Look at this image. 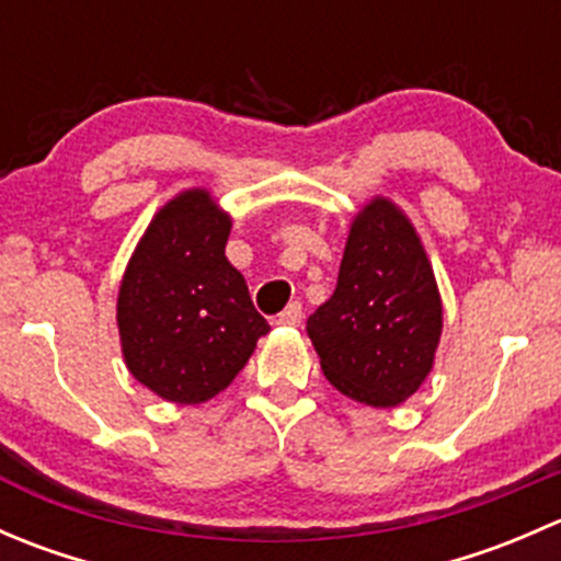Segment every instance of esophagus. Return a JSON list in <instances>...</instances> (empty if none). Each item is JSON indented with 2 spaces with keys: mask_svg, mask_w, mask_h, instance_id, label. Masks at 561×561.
Segmentation results:
<instances>
[{
  "mask_svg": "<svg viewBox=\"0 0 561 561\" xmlns=\"http://www.w3.org/2000/svg\"><path fill=\"white\" fill-rule=\"evenodd\" d=\"M301 320H304V312H301V304H290V307L285 309V312L282 314H276V325H290V328H296V325H301Z\"/></svg>",
  "mask_w": 561,
  "mask_h": 561,
  "instance_id": "1",
  "label": "esophagus"
}]
</instances>
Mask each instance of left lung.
I'll use <instances>...</instances> for the list:
<instances>
[{"mask_svg": "<svg viewBox=\"0 0 561 561\" xmlns=\"http://www.w3.org/2000/svg\"><path fill=\"white\" fill-rule=\"evenodd\" d=\"M307 331L322 375L358 404L399 407L432 375L443 298L415 225L390 197L353 217L336 290Z\"/></svg>", "mask_w": 561, "mask_h": 561, "instance_id": "1", "label": "left lung"}]
</instances>
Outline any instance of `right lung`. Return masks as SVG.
Returning <instances> with one entry per match:
<instances>
[{
    "label": "right lung",
    "mask_w": 561,
    "mask_h": 561,
    "mask_svg": "<svg viewBox=\"0 0 561 561\" xmlns=\"http://www.w3.org/2000/svg\"><path fill=\"white\" fill-rule=\"evenodd\" d=\"M233 217L206 186L173 195L140 236L116 298L129 375L173 404H203L247 366L268 322L225 257Z\"/></svg>",
    "instance_id": "add662e5"
}]
</instances>
